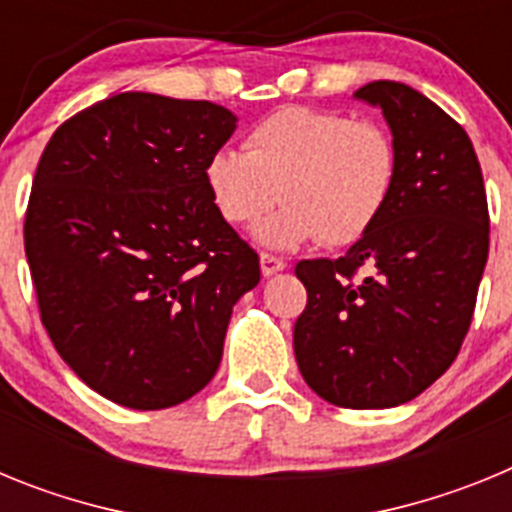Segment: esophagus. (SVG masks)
Wrapping results in <instances>:
<instances>
[{
	"instance_id": "1",
	"label": "esophagus",
	"mask_w": 512,
	"mask_h": 512,
	"mask_svg": "<svg viewBox=\"0 0 512 512\" xmlns=\"http://www.w3.org/2000/svg\"><path fill=\"white\" fill-rule=\"evenodd\" d=\"M284 269H287V264L279 256H274V253H261V274L264 277H274V274H279Z\"/></svg>"
}]
</instances>
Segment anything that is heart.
<instances>
[{"label":"heart","instance_id":"obj_1","mask_svg":"<svg viewBox=\"0 0 512 512\" xmlns=\"http://www.w3.org/2000/svg\"><path fill=\"white\" fill-rule=\"evenodd\" d=\"M248 153L217 148L205 166L210 200L223 220L251 228L277 205L259 241L348 246L372 228L395 192L400 151L374 120L336 110L279 107L248 133Z\"/></svg>","mask_w":512,"mask_h":512}]
</instances>
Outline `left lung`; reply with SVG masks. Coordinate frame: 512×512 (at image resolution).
Returning <instances> with one entry per match:
<instances>
[{"mask_svg":"<svg viewBox=\"0 0 512 512\" xmlns=\"http://www.w3.org/2000/svg\"><path fill=\"white\" fill-rule=\"evenodd\" d=\"M354 97L382 110L400 174L346 256L295 266L307 289L295 356L330 405L379 410L410 402L454 364L487 264L490 212L477 153L454 117L400 81H372Z\"/></svg>","mask_w":512,"mask_h":512,"instance_id":"1","label":"left lung"}]
</instances>
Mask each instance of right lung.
I'll list each match as a JSON object with an SVG mask.
<instances>
[{
  "mask_svg": "<svg viewBox=\"0 0 512 512\" xmlns=\"http://www.w3.org/2000/svg\"><path fill=\"white\" fill-rule=\"evenodd\" d=\"M235 115L122 92L63 122L35 169L25 256L61 359L107 400L179 405L215 377L259 253L225 223L207 158Z\"/></svg>",
  "mask_w": 512,
  "mask_h": 512,
  "instance_id": "right-lung-1",
  "label": "right lung"
}]
</instances>
